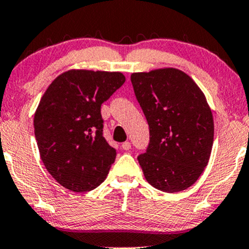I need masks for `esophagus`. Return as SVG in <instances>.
<instances>
[{"mask_svg":"<svg viewBox=\"0 0 249 249\" xmlns=\"http://www.w3.org/2000/svg\"><path fill=\"white\" fill-rule=\"evenodd\" d=\"M121 147H122V149H124V151H129L132 145H130L129 141H124V142L121 145Z\"/></svg>","mask_w":249,"mask_h":249,"instance_id":"34e87169","label":"esophagus"}]
</instances>
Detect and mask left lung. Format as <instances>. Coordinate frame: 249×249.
<instances>
[{"label": "left lung", "instance_id": "left-lung-1", "mask_svg": "<svg viewBox=\"0 0 249 249\" xmlns=\"http://www.w3.org/2000/svg\"><path fill=\"white\" fill-rule=\"evenodd\" d=\"M130 81L149 125L148 147L138 157L146 180L168 194L190 188L207 167L213 142L204 93L172 68L136 72Z\"/></svg>", "mask_w": 249, "mask_h": 249}]
</instances>
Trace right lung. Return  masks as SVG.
Segmentation results:
<instances>
[{"instance_id": "obj_1", "label": "right lung", "mask_w": 249, "mask_h": 249, "mask_svg": "<svg viewBox=\"0 0 249 249\" xmlns=\"http://www.w3.org/2000/svg\"><path fill=\"white\" fill-rule=\"evenodd\" d=\"M125 82L121 72L70 70L54 79L34 115L42 162L73 192L97 188L116 158L103 136L101 106Z\"/></svg>"}]
</instances>
